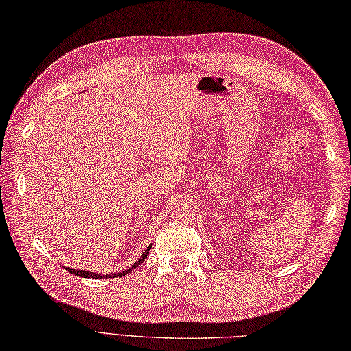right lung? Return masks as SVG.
<instances>
[{"mask_svg":"<svg viewBox=\"0 0 351 351\" xmlns=\"http://www.w3.org/2000/svg\"><path fill=\"white\" fill-rule=\"evenodd\" d=\"M149 248H152V245H149L145 252H144V254L141 256V259L134 263V265L132 267V268H128V269H125V271H123V273H117V274H106V278H112V277H123V276H125V274H128L130 273V271H133L134 268H138L142 262L145 261V257L148 256V253H149ZM71 274H75V276H78V277H86V278H95V277H98V278H103L104 276H99V274H95V273H90V271H83V269H71V268H66Z\"/></svg>","mask_w":351,"mask_h":351,"instance_id":"right-lung-1","label":"right lung"}]
</instances>
